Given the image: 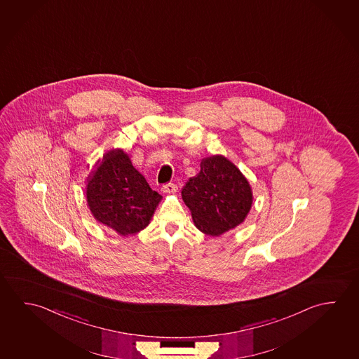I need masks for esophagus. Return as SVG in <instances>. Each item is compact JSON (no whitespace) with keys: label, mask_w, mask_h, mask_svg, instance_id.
<instances>
[{"label":"esophagus","mask_w":359,"mask_h":359,"mask_svg":"<svg viewBox=\"0 0 359 359\" xmlns=\"http://www.w3.org/2000/svg\"><path fill=\"white\" fill-rule=\"evenodd\" d=\"M161 191L163 194H176L177 191H178V187H177V184H175V183H167V184L162 186Z\"/></svg>","instance_id":"obj_1"}]
</instances>
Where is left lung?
Returning <instances> with one entry per match:
<instances>
[{"mask_svg":"<svg viewBox=\"0 0 359 359\" xmlns=\"http://www.w3.org/2000/svg\"><path fill=\"white\" fill-rule=\"evenodd\" d=\"M182 198L196 227L210 236L240 225L252 203L248 180L222 156L202 159L200 173L186 183Z\"/></svg>","mask_w":359,"mask_h":359,"instance_id":"1","label":"left lung"}]
</instances>
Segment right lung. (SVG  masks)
Returning <instances> with one entry per match:
<instances>
[{"label":"right lung","instance_id":"right-lung-1","mask_svg":"<svg viewBox=\"0 0 359 359\" xmlns=\"http://www.w3.org/2000/svg\"><path fill=\"white\" fill-rule=\"evenodd\" d=\"M88 180L86 198L91 213L122 236L143 230L162 200L122 149L107 153Z\"/></svg>","mask_w":359,"mask_h":359}]
</instances>
